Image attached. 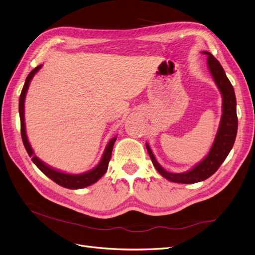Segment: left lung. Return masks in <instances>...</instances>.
Masks as SVG:
<instances>
[{"instance_id":"8db88e82","label":"left lung","mask_w":255,"mask_h":255,"mask_svg":"<svg viewBox=\"0 0 255 255\" xmlns=\"http://www.w3.org/2000/svg\"><path fill=\"white\" fill-rule=\"evenodd\" d=\"M204 54L208 55L207 64H208L209 71L220 89L223 98V115L220 123L218 133L215 135L214 142L211 146L209 153L202 162L196 164L191 170L183 173L168 172L157 163L151 149L148 143H146L147 151L151 158L152 164L158 173L168 181L180 184H194L202 182L210 177L220 168L223 162L228 156L229 152L235 142V137L238 133V116H237V99L233 86L226 75L222 65L214 56L207 51H203Z\"/></svg>"}]
</instances>
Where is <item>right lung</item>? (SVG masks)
I'll use <instances>...</instances> for the list:
<instances>
[{"instance_id": "add662e5", "label": "right lung", "mask_w": 255, "mask_h": 255, "mask_svg": "<svg viewBox=\"0 0 255 255\" xmlns=\"http://www.w3.org/2000/svg\"><path fill=\"white\" fill-rule=\"evenodd\" d=\"M42 67V65L37 66L35 67L26 78L24 87L22 89L21 96H20V101H18V113H20V119H21V135L23 139V144L25 146V149L27 153L31 156L32 162L35 164V166L40 169V170L46 175L48 176L50 180H52L54 183L58 185L68 188V189H81V188H85L87 186H90L98 182L100 178L106 173L107 169H108V164L111 158V153H112V148L113 145L116 143L117 137H113L109 140V143L107 144L105 151L103 153V156L101 158L100 163L94 167L91 170L84 172L81 174H69V173H64L59 170H55V169L49 167L48 165H46L44 162H42L41 159L34 155L33 150L28 142V138L26 135V129H25V118H24V103H25V98H26V93L28 90V87H29L30 81L34 77V74L39 71Z\"/></svg>"}]
</instances>
